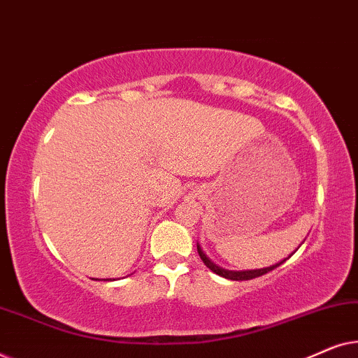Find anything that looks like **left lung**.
Instances as JSON below:
<instances>
[{
    "label": "left lung",
    "instance_id": "left-lung-1",
    "mask_svg": "<svg viewBox=\"0 0 358 358\" xmlns=\"http://www.w3.org/2000/svg\"><path fill=\"white\" fill-rule=\"evenodd\" d=\"M298 248H300V246H298ZM197 251H199V256H200V259H202L203 264H205V266H207V267L210 268V271L215 272V273H217V275H220V277H224V278H228V280H251V278L261 277V275H264V273L271 272V271H273V268H275V267L282 266V264L285 262L288 257H292V254H293V252H292L290 256H288L287 259H283V261L277 262V264H273V266H271V267H264V268H252V271H228V268H223V267H220V266H217V264H215V262L210 261V259L207 257V254L203 252V249L200 248V244H199V243H197Z\"/></svg>",
    "mask_w": 358,
    "mask_h": 358
}]
</instances>
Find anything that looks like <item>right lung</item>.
Here are the masks:
<instances>
[{
  "label": "right lung",
  "instance_id": "add662e5",
  "mask_svg": "<svg viewBox=\"0 0 358 358\" xmlns=\"http://www.w3.org/2000/svg\"><path fill=\"white\" fill-rule=\"evenodd\" d=\"M114 280H115V278H114Z\"/></svg>",
  "mask_w": 358,
  "mask_h": 358
}]
</instances>
